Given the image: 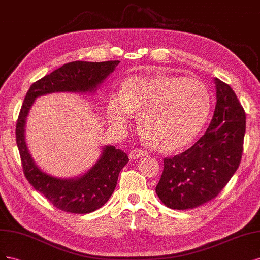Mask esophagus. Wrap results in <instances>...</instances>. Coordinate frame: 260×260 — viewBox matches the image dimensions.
Returning a JSON list of instances; mask_svg holds the SVG:
<instances>
[{"label": "esophagus", "instance_id": "1", "mask_svg": "<svg viewBox=\"0 0 260 260\" xmlns=\"http://www.w3.org/2000/svg\"><path fill=\"white\" fill-rule=\"evenodd\" d=\"M148 153L146 151H144V150L141 149H133L132 151L129 152V158L131 160H137V158L139 157H142V156H147Z\"/></svg>", "mask_w": 260, "mask_h": 260}]
</instances>
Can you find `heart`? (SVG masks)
Segmentation results:
<instances>
[{
	"mask_svg": "<svg viewBox=\"0 0 260 260\" xmlns=\"http://www.w3.org/2000/svg\"><path fill=\"white\" fill-rule=\"evenodd\" d=\"M211 107V93L202 81L157 74L125 80L119 98L109 99L107 114L119 126L128 123L131 113L139 114V131L147 144L157 151L174 152L198 137Z\"/></svg>",
	"mask_w": 260,
	"mask_h": 260,
	"instance_id": "b5f03b06",
	"label": "heart"
}]
</instances>
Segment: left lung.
<instances>
[{"label":"left lung","instance_id":"left-lung-1","mask_svg":"<svg viewBox=\"0 0 260 260\" xmlns=\"http://www.w3.org/2000/svg\"><path fill=\"white\" fill-rule=\"evenodd\" d=\"M217 103L204 135L191 148L164 158L155 188L162 202L173 209H190L218 196L239 169L246 115L233 89L215 79Z\"/></svg>","mask_w":260,"mask_h":260}]
</instances>
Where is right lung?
<instances>
[{
	"label": "right lung",
	"mask_w": 260,
	"mask_h": 260,
	"mask_svg": "<svg viewBox=\"0 0 260 260\" xmlns=\"http://www.w3.org/2000/svg\"><path fill=\"white\" fill-rule=\"evenodd\" d=\"M119 60L104 62L72 61L35 82L24 97L16 123V142L23 174L30 185L55 207L74 214H87L100 208L110 199L119 174L128 156L113 146L104 148L99 161L80 178L59 179L42 172L33 162L24 141V124L36 98L55 91H91L102 83Z\"/></svg>",
	"instance_id": "obj_1"
}]
</instances>
